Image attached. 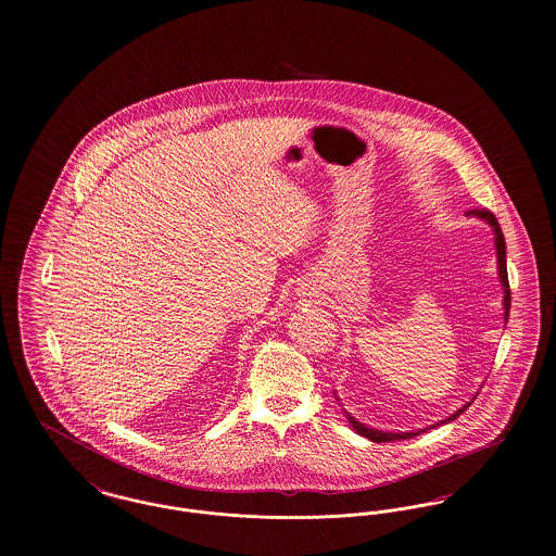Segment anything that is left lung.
I'll use <instances>...</instances> for the list:
<instances>
[{
  "label": "left lung",
  "mask_w": 556,
  "mask_h": 556,
  "mask_svg": "<svg viewBox=\"0 0 556 556\" xmlns=\"http://www.w3.org/2000/svg\"><path fill=\"white\" fill-rule=\"evenodd\" d=\"M471 214H476V216L485 218V220L492 225L494 233H496L498 273H501V281H503L504 286V317L508 318V311H510V288H508V273H506V245H504L503 229H501V225H498L496 216H494V214H492L490 211H473ZM469 406H471V402H469L467 406L458 408V410H456L452 417H448L446 421H440V424H448V421H454V419H456L458 415H463V413H465ZM348 421H350V425L356 429V433H361V435L369 438L370 442H377V444H381V442H396V440H408V438H415V435H419V433H424L425 431V429H419V431H410V433H383V431L370 429V427H367V425L358 424V421H356L354 417H350V415H348Z\"/></svg>",
  "instance_id": "left-lung-1"
}]
</instances>
